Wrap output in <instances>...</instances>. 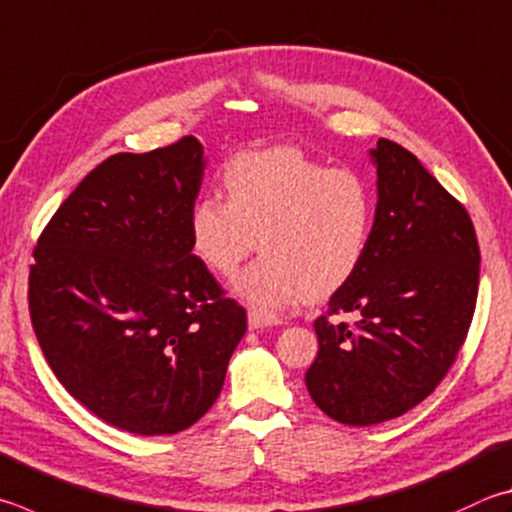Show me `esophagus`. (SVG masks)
<instances>
[{
  "mask_svg": "<svg viewBox=\"0 0 512 512\" xmlns=\"http://www.w3.org/2000/svg\"><path fill=\"white\" fill-rule=\"evenodd\" d=\"M273 324H277V320L271 318V315H264V313H257V311H250L248 313V327H250V331L273 327Z\"/></svg>",
  "mask_w": 512,
  "mask_h": 512,
  "instance_id": "34e87169",
  "label": "esophagus"
}]
</instances>
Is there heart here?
<instances>
[{
	"mask_svg": "<svg viewBox=\"0 0 512 512\" xmlns=\"http://www.w3.org/2000/svg\"><path fill=\"white\" fill-rule=\"evenodd\" d=\"M228 201L206 194L190 210V244L212 273L230 277L253 253L264 255L235 280V293L273 313L304 293L345 286L367 253L374 201L351 170H329L291 147L237 156L224 172Z\"/></svg>",
	"mask_w": 512,
	"mask_h": 512,
	"instance_id": "obj_1",
	"label": "heart"
}]
</instances>
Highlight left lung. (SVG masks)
<instances>
[{
	"label": "left lung",
	"instance_id": "obj_1",
	"mask_svg": "<svg viewBox=\"0 0 512 512\" xmlns=\"http://www.w3.org/2000/svg\"><path fill=\"white\" fill-rule=\"evenodd\" d=\"M376 215L367 253L329 300L356 327L315 320L318 356L306 371L313 403L345 425L412 410L448 374L466 340L479 288V244L466 208L412 152L380 138Z\"/></svg>",
	"mask_w": 512,
	"mask_h": 512
}]
</instances>
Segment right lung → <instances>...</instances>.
<instances>
[{
	"label": "right lung",
	"instance_id": "right-lung-1",
	"mask_svg": "<svg viewBox=\"0 0 512 512\" xmlns=\"http://www.w3.org/2000/svg\"><path fill=\"white\" fill-rule=\"evenodd\" d=\"M206 156L194 136L114 154L78 183L35 248L29 309L62 387L118 430H188L224 387L246 311L192 255Z\"/></svg>",
	"mask_w": 512,
	"mask_h": 512
}]
</instances>
